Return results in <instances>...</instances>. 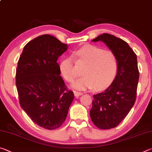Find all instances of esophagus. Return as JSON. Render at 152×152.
<instances>
[{"mask_svg":"<svg viewBox=\"0 0 152 152\" xmlns=\"http://www.w3.org/2000/svg\"><path fill=\"white\" fill-rule=\"evenodd\" d=\"M74 96H80V95H82L83 93H82V92H81L74 91Z\"/></svg>","mask_w":152,"mask_h":152,"instance_id":"1","label":"esophagus"}]
</instances>
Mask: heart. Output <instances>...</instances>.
<instances>
[{"label":"heart","instance_id":"b5f03b06","mask_svg":"<svg viewBox=\"0 0 152 152\" xmlns=\"http://www.w3.org/2000/svg\"><path fill=\"white\" fill-rule=\"evenodd\" d=\"M78 60L86 64L82 70L83 74L72 84L78 90L93 88L101 90L111 83L117 72L116 57L112 51L103 50L93 45L82 46L75 52ZM60 71L67 82H72L78 76L73 57H68L61 61Z\"/></svg>","mask_w":152,"mask_h":152}]
</instances>
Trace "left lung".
<instances>
[{"mask_svg": "<svg viewBox=\"0 0 152 152\" xmlns=\"http://www.w3.org/2000/svg\"><path fill=\"white\" fill-rule=\"evenodd\" d=\"M92 42H102L114 53L117 75L104 91L93 95L90 115L101 129L114 128L125 119L134 104L139 80L137 56L128 43L115 36L103 33Z\"/></svg>", "mask_w": 152, "mask_h": 152, "instance_id": "1", "label": "left lung"}]
</instances>
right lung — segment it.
I'll return each instance as SVG.
<instances>
[{
	"mask_svg": "<svg viewBox=\"0 0 152 152\" xmlns=\"http://www.w3.org/2000/svg\"><path fill=\"white\" fill-rule=\"evenodd\" d=\"M68 48L52 35H40L25 45L18 61L16 86L20 107L33 122L47 129L62 125L74 100L57 62Z\"/></svg>",
	"mask_w": 152,
	"mask_h": 152,
	"instance_id": "1",
	"label": "right lung"
}]
</instances>
